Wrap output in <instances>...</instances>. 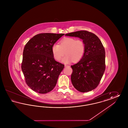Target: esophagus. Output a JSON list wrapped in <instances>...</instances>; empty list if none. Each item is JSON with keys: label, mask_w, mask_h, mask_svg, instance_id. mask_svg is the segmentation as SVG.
Segmentation results:
<instances>
[{"label": "esophagus", "mask_w": 128, "mask_h": 128, "mask_svg": "<svg viewBox=\"0 0 128 128\" xmlns=\"http://www.w3.org/2000/svg\"><path fill=\"white\" fill-rule=\"evenodd\" d=\"M69 67V66H68V65H65V67Z\"/></svg>", "instance_id": "obj_1"}]
</instances>
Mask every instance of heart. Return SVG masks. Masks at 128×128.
Segmentation results:
<instances>
[{
	"label": "heart",
	"instance_id": "b5f03b06",
	"mask_svg": "<svg viewBox=\"0 0 128 128\" xmlns=\"http://www.w3.org/2000/svg\"><path fill=\"white\" fill-rule=\"evenodd\" d=\"M85 51V44L82 40L70 37L62 39L60 45L55 44L52 47L53 56L58 61L61 60L65 52L66 56L61 60V62L65 64L72 61L74 62L79 61L83 58Z\"/></svg>",
	"mask_w": 128,
	"mask_h": 128
}]
</instances>
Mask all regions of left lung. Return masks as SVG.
<instances>
[{"instance_id": "left-lung-1", "label": "left lung", "mask_w": 128, "mask_h": 128, "mask_svg": "<svg viewBox=\"0 0 128 128\" xmlns=\"http://www.w3.org/2000/svg\"><path fill=\"white\" fill-rule=\"evenodd\" d=\"M82 39L85 46L83 58L71 66L73 72L71 80L78 91H91L98 86L105 70V50L96 34L86 30H79L65 34Z\"/></svg>"}]
</instances>
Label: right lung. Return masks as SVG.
<instances>
[{
	"mask_svg": "<svg viewBox=\"0 0 128 128\" xmlns=\"http://www.w3.org/2000/svg\"><path fill=\"white\" fill-rule=\"evenodd\" d=\"M64 34L43 33L32 38L25 46L22 70L25 82L39 94L51 91L64 65L56 61L52 47Z\"/></svg>",
	"mask_w": 128,
	"mask_h": 128,
	"instance_id": "right-lung-1",
	"label": "right lung"
}]
</instances>
